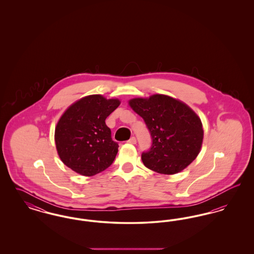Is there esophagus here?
I'll use <instances>...</instances> for the list:
<instances>
[{
	"instance_id": "obj_1",
	"label": "esophagus",
	"mask_w": 254,
	"mask_h": 254,
	"mask_svg": "<svg viewBox=\"0 0 254 254\" xmlns=\"http://www.w3.org/2000/svg\"><path fill=\"white\" fill-rule=\"evenodd\" d=\"M127 142H128L129 144H133V145H134V144H136L137 141H136V138H135V137H131Z\"/></svg>"
}]
</instances>
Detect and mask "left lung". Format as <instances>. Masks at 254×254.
I'll list each match as a JSON object with an SVG mask.
<instances>
[{"label": "left lung", "instance_id": "8db88e82", "mask_svg": "<svg viewBox=\"0 0 254 254\" xmlns=\"http://www.w3.org/2000/svg\"><path fill=\"white\" fill-rule=\"evenodd\" d=\"M129 106L144 119L152 139L149 150L142 153L147 169L175 174L197 157L204 130L200 118L190 107L163 94L135 98Z\"/></svg>", "mask_w": 254, "mask_h": 254}]
</instances>
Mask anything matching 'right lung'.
<instances>
[{"label":"right lung","instance_id":"1","mask_svg":"<svg viewBox=\"0 0 254 254\" xmlns=\"http://www.w3.org/2000/svg\"><path fill=\"white\" fill-rule=\"evenodd\" d=\"M119 105L117 99L97 94L80 99L64 111L55 128V144L66 167L93 176L111 166L119 145L105 121Z\"/></svg>","mask_w":254,"mask_h":254}]
</instances>
